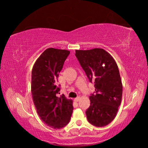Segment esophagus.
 Masks as SVG:
<instances>
[{"mask_svg":"<svg viewBox=\"0 0 148 148\" xmlns=\"http://www.w3.org/2000/svg\"><path fill=\"white\" fill-rule=\"evenodd\" d=\"M79 99H80V97H77L75 98V99H74V101H75V102H78V101H79Z\"/></svg>","mask_w":148,"mask_h":148,"instance_id":"obj_1","label":"esophagus"}]
</instances>
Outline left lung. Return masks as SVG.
<instances>
[{"label": "left lung", "mask_w": 148, "mask_h": 148, "mask_svg": "<svg viewBox=\"0 0 148 148\" xmlns=\"http://www.w3.org/2000/svg\"><path fill=\"white\" fill-rule=\"evenodd\" d=\"M75 56L89 82L95 83L96 94L89 96L87 119L96 127L106 126L115 117L122 102L123 86L117 64L101 48L75 50Z\"/></svg>", "instance_id": "1"}]
</instances>
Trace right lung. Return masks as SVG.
Instances as JSON below:
<instances>
[{
  "label": "right lung",
  "mask_w": 148,
  "mask_h": 148,
  "mask_svg": "<svg viewBox=\"0 0 148 148\" xmlns=\"http://www.w3.org/2000/svg\"><path fill=\"white\" fill-rule=\"evenodd\" d=\"M64 49L48 48L35 62L31 74V93L37 113L47 126L60 129L69 123L73 112V101L63 95L57 96L59 73L70 54Z\"/></svg>",
  "instance_id": "obj_1"
}]
</instances>
